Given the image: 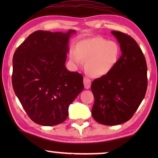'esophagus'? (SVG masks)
<instances>
[{
  "label": "esophagus",
  "instance_id": "1",
  "mask_svg": "<svg viewBox=\"0 0 158 158\" xmlns=\"http://www.w3.org/2000/svg\"><path fill=\"white\" fill-rule=\"evenodd\" d=\"M83 83H84V86H85V88L86 89H89L90 87V85H91V81L88 77H85L83 78Z\"/></svg>",
  "mask_w": 158,
  "mask_h": 158
}]
</instances>
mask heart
I'll return each mask as SVG.
<instances>
[{
  "instance_id": "b5f03b06",
  "label": "heart",
  "mask_w": 158,
  "mask_h": 158,
  "mask_svg": "<svg viewBox=\"0 0 158 158\" xmlns=\"http://www.w3.org/2000/svg\"><path fill=\"white\" fill-rule=\"evenodd\" d=\"M119 55L118 45L101 36L80 40L75 44V49L69 51L70 61L77 66L85 62V73L94 77L109 73L115 66Z\"/></svg>"
}]
</instances>
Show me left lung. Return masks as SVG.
Returning a JSON list of instances; mask_svg holds the SVG:
<instances>
[{
    "label": "left lung",
    "instance_id": "obj_1",
    "mask_svg": "<svg viewBox=\"0 0 158 158\" xmlns=\"http://www.w3.org/2000/svg\"><path fill=\"white\" fill-rule=\"evenodd\" d=\"M119 43L122 56L106 75L91 84L94 96L92 116L107 126L123 124L132 117L145 96L148 67L142 49L132 37L112 31Z\"/></svg>",
    "mask_w": 158,
    "mask_h": 158
}]
</instances>
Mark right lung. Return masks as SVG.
<instances>
[{"label":"right lung","mask_w":158,"mask_h":158,"mask_svg":"<svg viewBox=\"0 0 158 158\" xmlns=\"http://www.w3.org/2000/svg\"><path fill=\"white\" fill-rule=\"evenodd\" d=\"M74 30L67 33L34 31L15 52L12 84L29 117L42 126L65 121L69 106L83 90V75L65 67L68 42Z\"/></svg>","instance_id":"add662e5"}]
</instances>
